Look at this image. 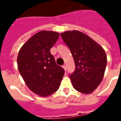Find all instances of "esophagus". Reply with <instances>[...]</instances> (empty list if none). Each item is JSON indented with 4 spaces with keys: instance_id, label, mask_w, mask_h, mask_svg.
<instances>
[{
    "instance_id": "34e87169",
    "label": "esophagus",
    "mask_w": 121,
    "mask_h": 121,
    "mask_svg": "<svg viewBox=\"0 0 121 121\" xmlns=\"http://www.w3.org/2000/svg\"><path fill=\"white\" fill-rule=\"evenodd\" d=\"M62 68L65 69V70H66V65L62 66Z\"/></svg>"
}]
</instances>
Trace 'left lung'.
I'll return each mask as SVG.
<instances>
[{
  "label": "left lung",
  "mask_w": 121,
  "mask_h": 121,
  "mask_svg": "<svg viewBox=\"0 0 121 121\" xmlns=\"http://www.w3.org/2000/svg\"><path fill=\"white\" fill-rule=\"evenodd\" d=\"M60 35L74 60L75 70L69 76L73 87L79 92L91 94L103 80L106 53L102 47L81 31H67Z\"/></svg>",
  "instance_id": "8db88e82"
}]
</instances>
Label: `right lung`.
<instances>
[{"mask_svg": "<svg viewBox=\"0 0 121 121\" xmlns=\"http://www.w3.org/2000/svg\"><path fill=\"white\" fill-rule=\"evenodd\" d=\"M59 37L52 31H41L21 47L17 58L18 70L27 87L47 97L59 90L65 70L56 64L50 50Z\"/></svg>", "mask_w": 121, "mask_h": 121, "instance_id": "1", "label": "right lung"}]
</instances>
